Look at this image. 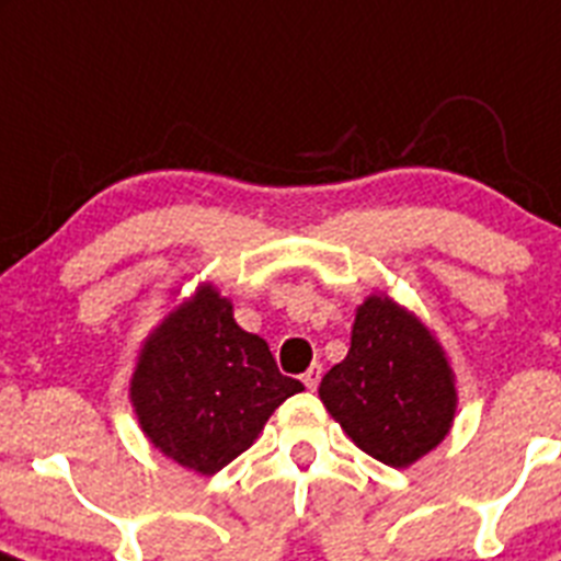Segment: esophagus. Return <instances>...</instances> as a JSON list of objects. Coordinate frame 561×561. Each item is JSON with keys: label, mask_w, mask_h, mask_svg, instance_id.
<instances>
[{"label": "esophagus", "mask_w": 561, "mask_h": 561, "mask_svg": "<svg viewBox=\"0 0 561 561\" xmlns=\"http://www.w3.org/2000/svg\"><path fill=\"white\" fill-rule=\"evenodd\" d=\"M304 386L309 391H314L320 386V366L318 363H314V366H309L306 368V375H304Z\"/></svg>", "instance_id": "esophagus-1"}]
</instances>
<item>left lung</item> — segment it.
Instances as JSON below:
<instances>
[{"label":"left lung","instance_id":"1","mask_svg":"<svg viewBox=\"0 0 561 561\" xmlns=\"http://www.w3.org/2000/svg\"><path fill=\"white\" fill-rule=\"evenodd\" d=\"M320 400L360 451L409 468L454 425L457 377L428 327L389 295L354 312L352 346L320 380Z\"/></svg>","mask_w":561,"mask_h":561}]
</instances>
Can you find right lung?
I'll list each match as a JSON object with an SVG mask.
<instances>
[{"label":"right lung","mask_w":561,"mask_h":561,"mask_svg":"<svg viewBox=\"0 0 561 561\" xmlns=\"http://www.w3.org/2000/svg\"><path fill=\"white\" fill-rule=\"evenodd\" d=\"M304 382L277 371L266 340L234 323L232 300L198 284L144 337L130 403L144 437L172 462L213 477L255 443Z\"/></svg>","instance_id":"obj_1"}]
</instances>
